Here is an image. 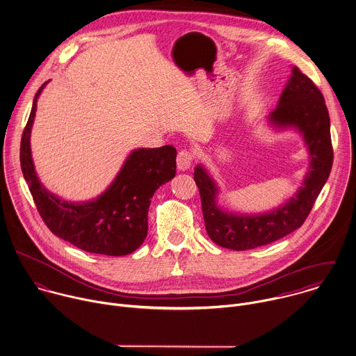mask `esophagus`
<instances>
[{
  "label": "esophagus",
  "mask_w": 356,
  "mask_h": 356,
  "mask_svg": "<svg viewBox=\"0 0 356 356\" xmlns=\"http://www.w3.org/2000/svg\"><path fill=\"white\" fill-rule=\"evenodd\" d=\"M194 161V152L191 149H181L177 154V168L180 170H187Z\"/></svg>",
  "instance_id": "1"
}]
</instances>
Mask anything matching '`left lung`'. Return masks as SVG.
<instances>
[{
  "label": "left lung",
  "mask_w": 356,
  "mask_h": 356,
  "mask_svg": "<svg viewBox=\"0 0 356 356\" xmlns=\"http://www.w3.org/2000/svg\"><path fill=\"white\" fill-rule=\"evenodd\" d=\"M270 121L277 127L297 128L308 145L311 163L302 187L284 207L259 216L225 213L216 207L217 187L202 166L194 180L200 188L205 227L216 245L248 250L275 242L300 228L311 212L333 165L330 118L322 92L311 78L293 67Z\"/></svg>",
  "instance_id": "8db88e82"
}]
</instances>
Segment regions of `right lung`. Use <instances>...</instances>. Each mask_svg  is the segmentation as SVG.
<instances>
[{
	"label": "right lung",
	"mask_w": 356,
	"mask_h": 356,
	"mask_svg": "<svg viewBox=\"0 0 356 356\" xmlns=\"http://www.w3.org/2000/svg\"><path fill=\"white\" fill-rule=\"evenodd\" d=\"M38 89L20 142V166L37 211L56 236L81 250L125 256L135 252L147 236L148 208L154 193L176 175V148L135 149L104 194L90 202L60 201L40 183L30 151V134L37 110Z\"/></svg>",
	"instance_id": "obj_1"
}]
</instances>
